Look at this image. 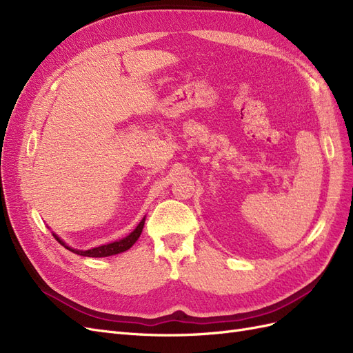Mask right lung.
<instances>
[{"mask_svg":"<svg viewBox=\"0 0 353 353\" xmlns=\"http://www.w3.org/2000/svg\"><path fill=\"white\" fill-rule=\"evenodd\" d=\"M144 222H145V216L141 219V222L138 223L137 228L128 234L126 237L117 240V241H113V243H108V244H103V245H99V248H92V249H88V250H78V249H73L70 248V245H68L65 241H63L57 234L52 232V236H54V239L61 244L65 245V248L73 253L77 254H81V256H88V258H108V256H113V254H117V253H122V252H126L128 249H131L132 245L135 244V241L140 239L141 232H143V228H144Z\"/></svg>","mask_w":353,"mask_h":353,"instance_id":"obj_1","label":"right lung"}]
</instances>
